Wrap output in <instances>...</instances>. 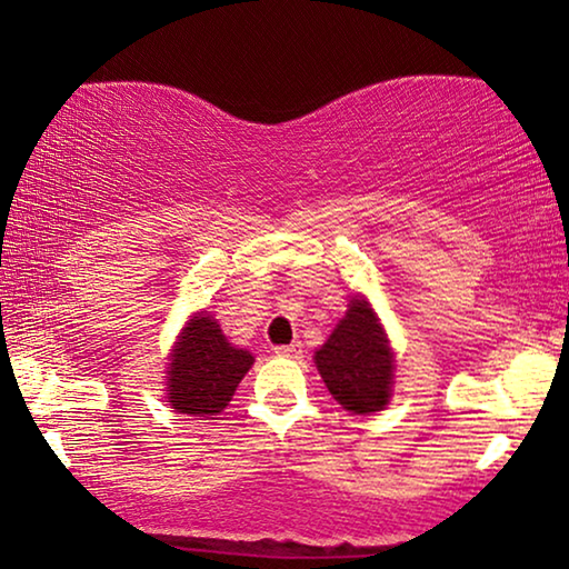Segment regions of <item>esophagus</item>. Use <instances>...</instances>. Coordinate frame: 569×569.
Returning <instances> with one entry per match:
<instances>
[{"instance_id":"esophagus-1","label":"esophagus","mask_w":569,"mask_h":569,"mask_svg":"<svg viewBox=\"0 0 569 569\" xmlns=\"http://www.w3.org/2000/svg\"><path fill=\"white\" fill-rule=\"evenodd\" d=\"M276 353H278V356H288V359H298V356H301V343L293 341V343L276 346Z\"/></svg>"}]
</instances>
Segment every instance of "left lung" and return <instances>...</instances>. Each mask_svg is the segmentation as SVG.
I'll return each instance as SVG.
<instances>
[{"instance_id": "obj_1", "label": "left lung", "mask_w": 569, "mask_h": 569, "mask_svg": "<svg viewBox=\"0 0 569 569\" xmlns=\"http://www.w3.org/2000/svg\"><path fill=\"white\" fill-rule=\"evenodd\" d=\"M331 397L346 411L371 413L389 403L393 359L369 303L353 298L331 339L316 351Z\"/></svg>"}]
</instances>
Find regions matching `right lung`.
<instances>
[{
  "instance_id": "add662e5",
  "label": "right lung",
  "mask_w": 569,
  "mask_h": 569,
  "mask_svg": "<svg viewBox=\"0 0 569 569\" xmlns=\"http://www.w3.org/2000/svg\"><path fill=\"white\" fill-rule=\"evenodd\" d=\"M253 356L226 341L216 319L200 313L192 319L168 363L172 409L192 417H216L226 409Z\"/></svg>"
}]
</instances>
